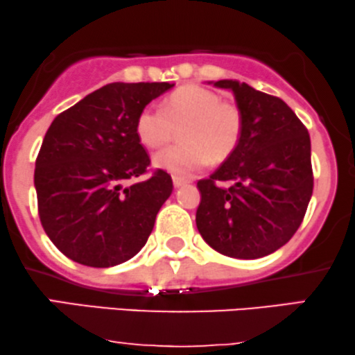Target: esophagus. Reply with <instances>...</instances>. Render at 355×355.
<instances>
[{
	"mask_svg": "<svg viewBox=\"0 0 355 355\" xmlns=\"http://www.w3.org/2000/svg\"><path fill=\"white\" fill-rule=\"evenodd\" d=\"M173 184H174V187H182V186H186L187 184V181L186 179H182V178H178V176H174L173 178Z\"/></svg>",
	"mask_w": 355,
	"mask_h": 355,
	"instance_id": "1",
	"label": "esophagus"
}]
</instances>
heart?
Instances as JSON below:
<instances>
[{
  "label": "heart",
  "mask_w": 355,
  "mask_h": 355,
  "mask_svg": "<svg viewBox=\"0 0 355 355\" xmlns=\"http://www.w3.org/2000/svg\"><path fill=\"white\" fill-rule=\"evenodd\" d=\"M182 128L184 144L158 151L156 168L174 174H191L214 161L227 159L243 135L241 110L222 96L202 86H186L164 101L163 109L146 105L138 114L135 133L141 145L156 150Z\"/></svg>",
  "instance_id": "heart-1"
}]
</instances>
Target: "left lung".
<instances>
[{
  "instance_id": "obj_1",
  "label": "left lung",
  "mask_w": 355,
  "mask_h": 355,
  "mask_svg": "<svg viewBox=\"0 0 355 355\" xmlns=\"http://www.w3.org/2000/svg\"><path fill=\"white\" fill-rule=\"evenodd\" d=\"M210 85L233 93L243 135L222 166L197 182V230L220 254L257 259L282 248L305 217L313 194L310 135L282 99L236 80Z\"/></svg>"
}]
</instances>
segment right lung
Returning <instances> with one entry per match:
<instances>
[{
	"instance_id": "1",
	"label": "right lung",
	"mask_w": 355,
	"mask_h": 355,
	"mask_svg": "<svg viewBox=\"0 0 355 355\" xmlns=\"http://www.w3.org/2000/svg\"><path fill=\"white\" fill-rule=\"evenodd\" d=\"M174 85L110 83L55 117L35 161L39 217L47 236L71 261L112 268L145 246L161 205L173 192L150 166L135 133L140 110Z\"/></svg>"
}]
</instances>
